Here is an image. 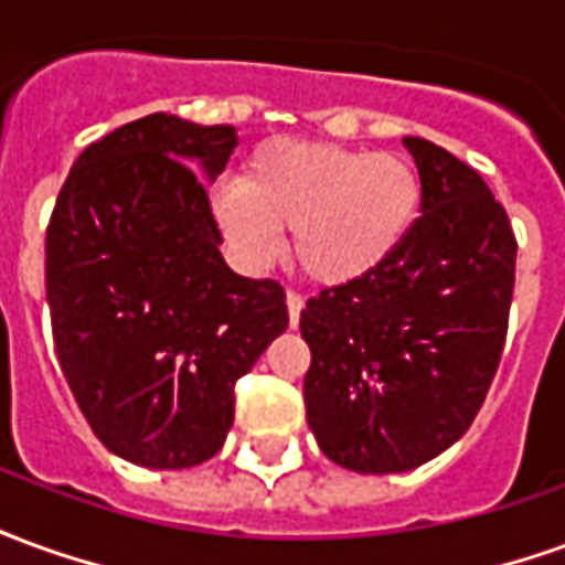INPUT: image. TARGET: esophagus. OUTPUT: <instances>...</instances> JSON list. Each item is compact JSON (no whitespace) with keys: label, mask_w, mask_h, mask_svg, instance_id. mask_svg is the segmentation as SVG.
<instances>
[{"label":"esophagus","mask_w":565,"mask_h":565,"mask_svg":"<svg viewBox=\"0 0 565 565\" xmlns=\"http://www.w3.org/2000/svg\"><path fill=\"white\" fill-rule=\"evenodd\" d=\"M302 308H306V299L296 294V290H287V311H290V323H299V315H302Z\"/></svg>","instance_id":"34e87169"}]
</instances>
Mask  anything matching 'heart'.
Segmentation results:
<instances>
[{"label": "heart", "mask_w": 565, "mask_h": 565, "mask_svg": "<svg viewBox=\"0 0 565 565\" xmlns=\"http://www.w3.org/2000/svg\"><path fill=\"white\" fill-rule=\"evenodd\" d=\"M420 211V178L393 153L320 141H266L242 178L217 181L211 214L250 263L281 250L294 230V263L318 284H348L379 269L403 245Z\"/></svg>", "instance_id": "1"}]
</instances>
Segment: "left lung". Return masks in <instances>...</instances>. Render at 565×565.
Masks as SVG:
<instances>
[{"label":"left lung","mask_w":565,"mask_h":565,"mask_svg":"<svg viewBox=\"0 0 565 565\" xmlns=\"http://www.w3.org/2000/svg\"><path fill=\"white\" fill-rule=\"evenodd\" d=\"M420 217L391 257L327 287L299 318L306 417L320 450L363 475L408 472L472 426L497 375L518 242L472 166L408 136Z\"/></svg>","instance_id":"8db88e82"}]
</instances>
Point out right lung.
Segmentation results:
<instances>
[{"label": "right lung", "instance_id": "1", "mask_svg": "<svg viewBox=\"0 0 565 565\" xmlns=\"http://www.w3.org/2000/svg\"><path fill=\"white\" fill-rule=\"evenodd\" d=\"M235 145V127L132 120L84 148L47 223L60 366L96 438L136 466L211 460L233 426L235 381L290 320L281 284L221 257L196 169L214 181Z\"/></svg>", "mask_w": 565, "mask_h": 565}]
</instances>
